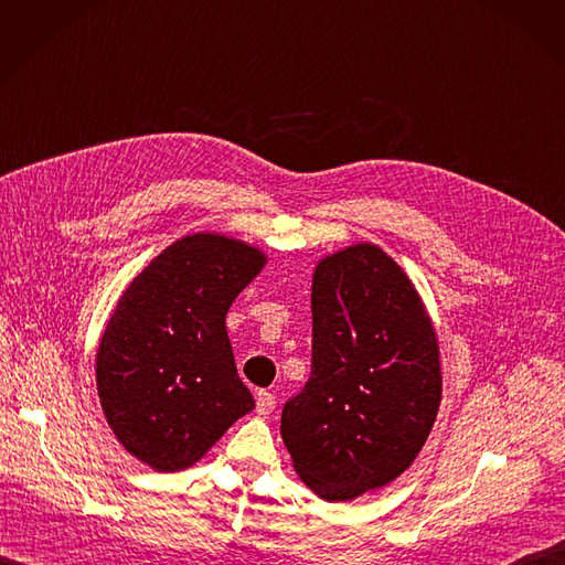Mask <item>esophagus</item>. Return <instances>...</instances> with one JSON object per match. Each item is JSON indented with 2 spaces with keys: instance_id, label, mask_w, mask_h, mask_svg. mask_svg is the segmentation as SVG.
Returning <instances> with one entry per match:
<instances>
[{
  "instance_id": "1",
  "label": "esophagus",
  "mask_w": 565,
  "mask_h": 565,
  "mask_svg": "<svg viewBox=\"0 0 565 565\" xmlns=\"http://www.w3.org/2000/svg\"><path fill=\"white\" fill-rule=\"evenodd\" d=\"M275 404H277V399H275L273 393L258 391V395H256V411H258V416H270V413L275 411Z\"/></svg>"
}]
</instances>
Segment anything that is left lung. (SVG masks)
Masks as SVG:
<instances>
[{
    "label": "left lung",
    "mask_w": 565,
    "mask_h": 565,
    "mask_svg": "<svg viewBox=\"0 0 565 565\" xmlns=\"http://www.w3.org/2000/svg\"><path fill=\"white\" fill-rule=\"evenodd\" d=\"M311 313V377L284 406L281 438L299 479L345 502L423 449L443 391L438 338L406 273L372 243L318 263Z\"/></svg>",
    "instance_id": "obj_1"
}]
</instances>
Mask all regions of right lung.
Instances as JSON below:
<instances>
[{
    "mask_svg": "<svg viewBox=\"0 0 565 565\" xmlns=\"http://www.w3.org/2000/svg\"><path fill=\"white\" fill-rule=\"evenodd\" d=\"M266 254L220 234L166 247L127 286L97 348L108 427L159 472L200 461L254 408L227 335V311Z\"/></svg>",
    "mask_w": 565,
    "mask_h": 565,
    "instance_id": "obj_1",
    "label": "right lung"
}]
</instances>
